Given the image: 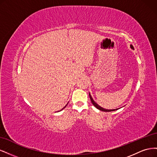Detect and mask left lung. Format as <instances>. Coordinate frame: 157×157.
<instances>
[{
	"instance_id": "1",
	"label": "left lung",
	"mask_w": 157,
	"mask_h": 157,
	"mask_svg": "<svg viewBox=\"0 0 157 157\" xmlns=\"http://www.w3.org/2000/svg\"><path fill=\"white\" fill-rule=\"evenodd\" d=\"M130 48H131L132 49L134 50V47H133L132 45H130ZM89 96H90V100H91V101H92L93 105H94V107H96L97 109H99V110H100V111H104V112H111V111H116V110H117V109H104V108L100 107L99 105H98V104L94 101V99H93V98H92L91 95H90V93H89Z\"/></svg>"
}]
</instances>
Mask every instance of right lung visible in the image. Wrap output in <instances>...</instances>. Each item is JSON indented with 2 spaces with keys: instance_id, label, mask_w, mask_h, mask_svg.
Instances as JSON below:
<instances>
[{
  "instance_id": "1",
  "label": "right lung",
  "mask_w": 157,
  "mask_h": 157,
  "mask_svg": "<svg viewBox=\"0 0 157 157\" xmlns=\"http://www.w3.org/2000/svg\"><path fill=\"white\" fill-rule=\"evenodd\" d=\"M68 103H69V102H68ZM67 104H68V103H67ZM67 105H65V107H63V109H61V110H63V109H64V108H65V107H66V106H67ZM61 110H60V111H61Z\"/></svg>"
}]
</instances>
